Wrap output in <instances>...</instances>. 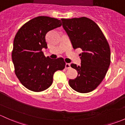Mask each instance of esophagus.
<instances>
[{"label": "esophagus", "instance_id": "obj_1", "mask_svg": "<svg viewBox=\"0 0 125 125\" xmlns=\"http://www.w3.org/2000/svg\"><path fill=\"white\" fill-rule=\"evenodd\" d=\"M70 67H70V64H69V63H66V64H65V69H70Z\"/></svg>", "mask_w": 125, "mask_h": 125}]
</instances>
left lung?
Listing matches in <instances>:
<instances>
[{"instance_id":"left-lung-1","label":"left lung","mask_w":125,"mask_h":125,"mask_svg":"<svg viewBox=\"0 0 125 125\" xmlns=\"http://www.w3.org/2000/svg\"><path fill=\"white\" fill-rule=\"evenodd\" d=\"M62 26L69 37L73 49L81 48L80 65L72 64L78 76L70 79L74 90L87 93L96 89L105 78L111 62L109 44L97 24L88 18L62 19Z\"/></svg>"}]
</instances>
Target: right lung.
Wrapping results in <instances>:
<instances>
[{"mask_svg": "<svg viewBox=\"0 0 125 125\" xmlns=\"http://www.w3.org/2000/svg\"><path fill=\"white\" fill-rule=\"evenodd\" d=\"M61 25L60 20L39 16L23 24L15 35L12 52L15 73L29 90L40 92L47 89L53 82L54 73L65 68L62 58L53 60L42 52L47 48V33Z\"/></svg>", "mask_w": 125, "mask_h": 125, "instance_id": "obj_1", "label": "right lung"}]
</instances>
